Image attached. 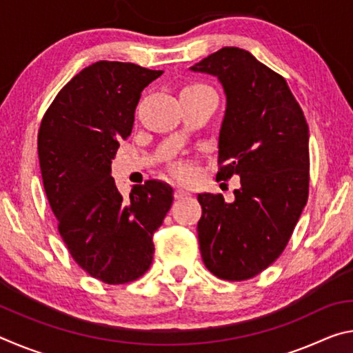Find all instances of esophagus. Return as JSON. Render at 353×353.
<instances>
[{
  "label": "esophagus",
  "instance_id": "34e87169",
  "mask_svg": "<svg viewBox=\"0 0 353 353\" xmlns=\"http://www.w3.org/2000/svg\"><path fill=\"white\" fill-rule=\"evenodd\" d=\"M190 191H187V190H182V188H177L176 190V198L177 199H183V198H190Z\"/></svg>",
  "mask_w": 353,
  "mask_h": 353
}]
</instances>
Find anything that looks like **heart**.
<instances>
[{"mask_svg":"<svg viewBox=\"0 0 353 353\" xmlns=\"http://www.w3.org/2000/svg\"><path fill=\"white\" fill-rule=\"evenodd\" d=\"M201 87H207V85H204V83H191V85L185 87V88H201ZM174 171L179 177H187L190 174V168L185 165H177Z\"/></svg>","mask_w":353,"mask_h":353,"instance_id":"1","label":"heart"}]
</instances>
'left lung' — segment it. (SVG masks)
<instances>
[{"label": "left lung", "mask_w": 353, "mask_h": 353, "mask_svg": "<svg viewBox=\"0 0 353 353\" xmlns=\"http://www.w3.org/2000/svg\"><path fill=\"white\" fill-rule=\"evenodd\" d=\"M190 70L224 88L216 179L240 177L232 202L198 194L201 255L214 276L240 282L279 259L307 204L308 124L283 77L249 51L225 46Z\"/></svg>", "instance_id": "left-lung-1"}]
</instances>
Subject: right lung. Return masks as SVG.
Masks as SVG:
<instances>
[{
  "mask_svg": "<svg viewBox=\"0 0 353 353\" xmlns=\"http://www.w3.org/2000/svg\"><path fill=\"white\" fill-rule=\"evenodd\" d=\"M162 73L99 61L57 93L40 124L41 179L59 234L77 265L109 285L134 282L149 270L154 232L174 199L160 181L134 185L124 199L110 176L143 88Z\"/></svg>",
  "mask_w": 353,
  "mask_h": 353,
  "instance_id": "obj_1",
  "label": "right lung"
}]
</instances>
